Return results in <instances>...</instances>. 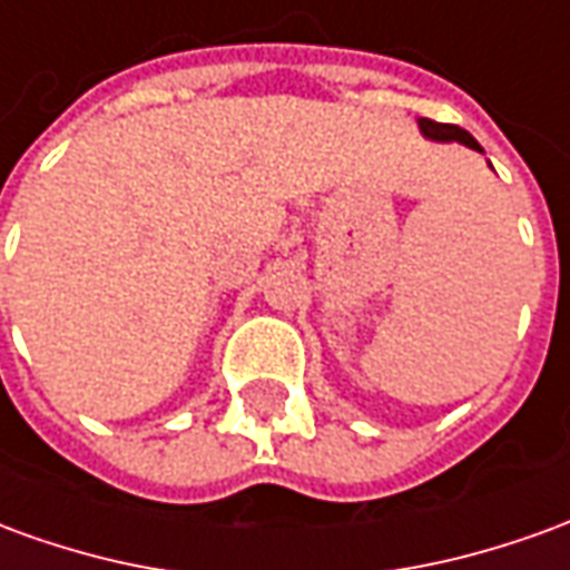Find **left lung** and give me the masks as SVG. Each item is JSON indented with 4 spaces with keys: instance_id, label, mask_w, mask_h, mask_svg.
Returning a JSON list of instances; mask_svg holds the SVG:
<instances>
[{
    "instance_id": "1",
    "label": "left lung",
    "mask_w": 570,
    "mask_h": 570,
    "mask_svg": "<svg viewBox=\"0 0 570 570\" xmlns=\"http://www.w3.org/2000/svg\"><path fill=\"white\" fill-rule=\"evenodd\" d=\"M421 134L428 137V140H436V142H464L466 149H476L482 151V146H479L470 134H466L464 128H458V125H440V121H430V118H421L419 121Z\"/></svg>"
}]
</instances>
